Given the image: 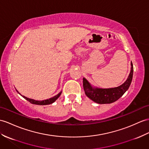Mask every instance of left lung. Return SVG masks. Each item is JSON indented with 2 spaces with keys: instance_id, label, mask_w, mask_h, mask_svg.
<instances>
[{
  "instance_id": "1",
  "label": "left lung",
  "mask_w": 149,
  "mask_h": 149,
  "mask_svg": "<svg viewBox=\"0 0 149 149\" xmlns=\"http://www.w3.org/2000/svg\"><path fill=\"white\" fill-rule=\"evenodd\" d=\"M131 72L127 80L123 85L112 88H93L85 78L83 79V85L86 95L98 104H111L118 100L127 90L132 81L133 67L132 63Z\"/></svg>"
}]
</instances>
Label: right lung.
Segmentation results:
<instances>
[{"mask_svg":"<svg viewBox=\"0 0 149 149\" xmlns=\"http://www.w3.org/2000/svg\"><path fill=\"white\" fill-rule=\"evenodd\" d=\"M61 92H60L59 93H58L57 95H56V96H54L52 98H50L49 99H47L45 100H42V101H38V100H35L33 99H28V98L23 96L22 97L23 98H24L26 100L29 101L31 104H36V105H48V104H52L53 102H55V101L58 99V98L59 97V96L61 95Z\"/></svg>","mask_w":149,"mask_h":149,"instance_id":"add662e5","label":"right lung"}]
</instances>
